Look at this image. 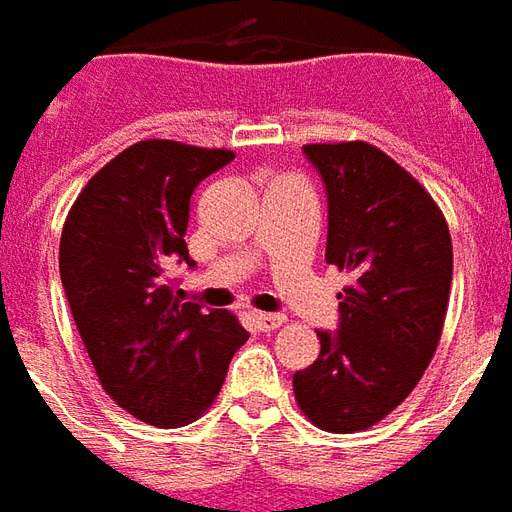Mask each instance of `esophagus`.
<instances>
[{"label": "esophagus", "instance_id": "esophagus-1", "mask_svg": "<svg viewBox=\"0 0 512 512\" xmlns=\"http://www.w3.org/2000/svg\"><path fill=\"white\" fill-rule=\"evenodd\" d=\"M286 322L284 314H262V311H256L253 314V325L259 328V331H275V328H281Z\"/></svg>", "mask_w": 512, "mask_h": 512}]
</instances>
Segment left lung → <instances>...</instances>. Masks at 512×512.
<instances>
[{"instance_id": "1", "label": "left lung", "mask_w": 512, "mask_h": 512, "mask_svg": "<svg viewBox=\"0 0 512 512\" xmlns=\"http://www.w3.org/2000/svg\"><path fill=\"white\" fill-rule=\"evenodd\" d=\"M328 192L325 262L353 275L339 331L295 372V400L328 433L369 430L422 380L452 286L447 220L411 173L364 140L303 146Z\"/></svg>"}]
</instances>
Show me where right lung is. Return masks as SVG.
Listing matches in <instances>:
<instances>
[{"label":"right lung","mask_w":512,"mask_h":512,"mask_svg":"<svg viewBox=\"0 0 512 512\" xmlns=\"http://www.w3.org/2000/svg\"><path fill=\"white\" fill-rule=\"evenodd\" d=\"M234 151L140 140L82 187L60 237V281L101 389L154 427L215 402L248 331L220 308L181 303L168 270L190 262L195 187Z\"/></svg>","instance_id":"add662e5"}]
</instances>
